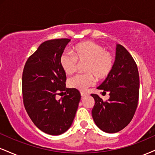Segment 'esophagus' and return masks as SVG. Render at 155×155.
<instances>
[{
    "instance_id": "esophagus-1",
    "label": "esophagus",
    "mask_w": 155,
    "mask_h": 155,
    "mask_svg": "<svg viewBox=\"0 0 155 155\" xmlns=\"http://www.w3.org/2000/svg\"><path fill=\"white\" fill-rule=\"evenodd\" d=\"M80 94H81V97H84V96H87L88 95L87 92H80Z\"/></svg>"
}]
</instances>
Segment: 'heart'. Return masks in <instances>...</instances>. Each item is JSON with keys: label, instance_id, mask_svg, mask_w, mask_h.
Wrapping results in <instances>:
<instances>
[{"label": "heart", "instance_id": "1", "mask_svg": "<svg viewBox=\"0 0 155 155\" xmlns=\"http://www.w3.org/2000/svg\"><path fill=\"white\" fill-rule=\"evenodd\" d=\"M87 63L85 72L77 74L68 81L70 87L84 91L94 84L95 79L103 80L111 74L114 64L113 54L105 51L104 47L92 41L80 43L73 49V54L64 52L60 57V63L63 71L68 75L74 74L77 68L78 62Z\"/></svg>", "mask_w": 155, "mask_h": 155}]
</instances>
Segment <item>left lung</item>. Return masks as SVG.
Returning <instances> with one entry per match:
<instances>
[{"label": "left lung", "instance_id": "obj_1", "mask_svg": "<svg viewBox=\"0 0 155 155\" xmlns=\"http://www.w3.org/2000/svg\"><path fill=\"white\" fill-rule=\"evenodd\" d=\"M139 85L136 62L123 46L117 44L113 69L97 87L109 92V98L104 101L96 94H91L95 102L92 118L101 130L117 133L130 122L138 106Z\"/></svg>", "mask_w": 155, "mask_h": 155}]
</instances>
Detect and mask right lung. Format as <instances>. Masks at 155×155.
Instances as JSON below:
<instances>
[{
  "instance_id": "obj_1",
  "label": "right lung",
  "mask_w": 155,
  "mask_h": 155,
  "mask_svg": "<svg viewBox=\"0 0 155 155\" xmlns=\"http://www.w3.org/2000/svg\"><path fill=\"white\" fill-rule=\"evenodd\" d=\"M70 41L60 38L43 42L23 70L22 96L27 113L38 129L52 136L70 128L81 99L79 90L66 88V76L60 63ZM63 91L66 95L57 100L56 95Z\"/></svg>"
}]
</instances>
